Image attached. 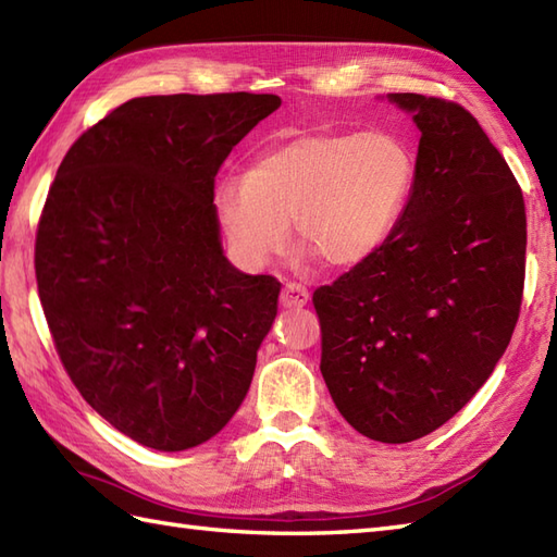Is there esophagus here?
<instances>
[{
  "label": "esophagus",
  "instance_id": "1",
  "mask_svg": "<svg viewBox=\"0 0 557 557\" xmlns=\"http://www.w3.org/2000/svg\"><path fill=\"white\" fill-rule=\"evenodd\" d=\"M280 301L282 306H287V309H301V306L309 304V289L304 285H297V282H287L285 289L280 294Z\"/></svg>",
  "mask_w": 557,
  "mask_h": 557
}]
</instances>
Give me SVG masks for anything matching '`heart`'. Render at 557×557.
I'll return each instance as SVG.
<instances>
[{"mask_svg": "<svg viewBox=\"0 0 557 557\" xmlns=\"http://www.w3.org/2000/svg\"><path fill=\"white\" fill-rule=\"evenodd\" d=\"M417 182V156L393 132L299 134L265 148L246 176L215 186V212L242 263L282 253L294 220L304 246L351 268L395 232Z\"/></svg>", "mask_w": 557, "mask_h": 557, "instance_id": "b5f03b06", "label": "heart"}]
</instances>
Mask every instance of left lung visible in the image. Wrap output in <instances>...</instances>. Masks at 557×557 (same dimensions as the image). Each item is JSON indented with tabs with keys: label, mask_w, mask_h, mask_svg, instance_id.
Masks as SVG:
<instances>
[{
	"label": "left lung",
	"mask_w": 557,
	"mask_h": 557,
	"mask_svg": "<svg viewBox=\"0 0 557 557\" xmlns=\"http://www.w3.org/2000/svg\"><path fill=\"white\" fill-rule=\"evenodd\" d=\"M389 100L421 128L417 182L373 256L313 292L321 373L354 429L409 443L441 429L488 381L524 294V196L461 104Z\"/></svg>",
	"instance_id": "8db88e82"
}]
</instances>
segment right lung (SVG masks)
<instances>
[{"label": "right lung", "instance_id": "1", "mask_svg": "<svg viewBox=\"0 0 557 557\" xmlns=\"http://www.w3.org/2000/svg\"><path fill=\"white\" fill-rule=\"evenodd\" d=\"M280 108L270 92L134 98L86 128L47 191L35 280L83 399L132 441L180 453L251 385L282 285L222 256L215 176Z\"/></svg>", "mask_w": 557, "mask_h": 557}]
</instances>
